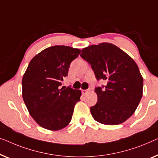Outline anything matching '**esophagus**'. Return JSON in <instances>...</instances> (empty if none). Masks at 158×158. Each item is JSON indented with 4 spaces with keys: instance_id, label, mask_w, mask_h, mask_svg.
<instances>
[{
    "instance_id": "obj_1",
    "label": "esophagus",
    "mask_w": 158,
    "mask_h": 158,
    "mask_svg": "<svg viewBox=\"0 0 158 158\" xmlns=\"http://www.w3.org/2000/svg\"><path fill=\"white\" fill-rule=\"evenodd\" d=\"M89 91H90V89H83V90H81V92L83 94H87L88 92H89Z\"/></svg>"
}]
</instances>
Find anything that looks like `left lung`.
<instances>
[{
  "label": "left lung",
  "mask_w": 158,
  "mask_h": 158,
  "mask_svg": "<svg viewBox=\"0 0 158 158\" xmlns=\"http://www.w3.org/2000/svg\"><path fill=\"white\" fill-rule=\"evenodd\" d=\"M80 56L88 62L96 79L106 85L95 88L97 104L90 111L95 120L116 125L132 116L143 97V78L134 60L114 44L102 43L83 48Z\"/></svg>",
  "instance_id": "1"
}]
</instances>
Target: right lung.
<instances>
[{
    "instance_id": "right-lung-1",
    "label": "right lung",
    "mask_w": 158,
    "mask_h": 158,
    "mask_svg": "<svg viewBox=\"0 0 158 158\" xmlns=\"http://www.w3.org/2000/svg\"><path fill=\"white\" fill-rule=\"evenodd\" d=\"M80 53L70 46H51L33 58L23 75V101L33 119L46 130H61L72 120L81 92L61 86L71 62Z\"/></svg>"
}]
</instances>
